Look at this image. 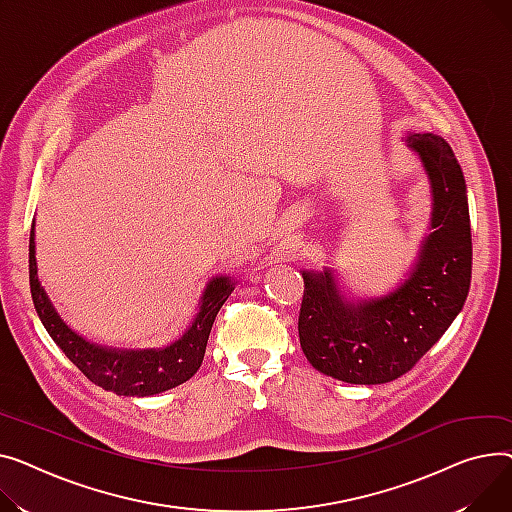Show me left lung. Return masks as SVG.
Masks as SVG:
<instances>
[{"label": "left lung", "instance_id": "left-lung-1", "mask_svg": "<svg viewBox=\"0 0 512 512\" xmlns=\"http://www.w3.org/2000/svg\"><path fill=\"white\" fill-rule=\"evenodd\" d=\"M432 186V231L409 279L380 299L347 302L335 277L304 270L299 345L322 374L349 384H384L407 374L446 333L471 285L467 186L450 144L409 134Z\"/></svg>", "mask_w": 512, "mask_h": 512}]
</instances>
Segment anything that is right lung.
<instances>
[{
  "instance_id": "1",
  "label": "right lung",
  "mask_w": 512,
  "mask_h": 512,
  "mask_svg": "<svg viewBox=\"0 0 512 512\" xmlns=\"http://www.w3.org/2000/svg\"><path fill=\"white\" fill-rule=\"evenodd\" d=\"M28 279L35 310L55 345L90 382L124 397H150L190 380L204 359L210 328L235 287L231 277H215L206 285L200 312L182 339L165 349L132 351L88 343L57 316L37 275L35 221L28 242Z\"/></svg>"
}]
</instances>
